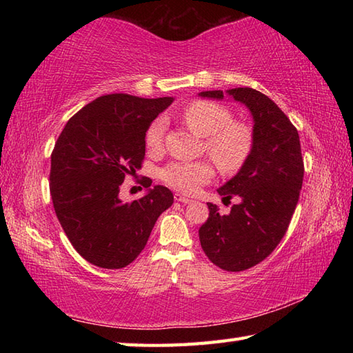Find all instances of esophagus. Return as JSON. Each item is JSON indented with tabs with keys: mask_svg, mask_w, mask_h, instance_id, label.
Instances as JSON below:
<instances>
[{
	"mask_svg": "<svg viewBox=\"0 0 353 353\" xmlns=\"http://www.w3.org/2000/svg\"><path fill=\"white\" fill-rule=\"evenodd\" d=\"M174 200H176V201H181V203H183V205H188V203H191V201H192L190 197L183 196V194H176Z\"/></svg>",
	"mask_w": 353,
	"mask_h": 353,
	"instance_id": "34e87169",
	"label": "esophagus"
}]
</instances>
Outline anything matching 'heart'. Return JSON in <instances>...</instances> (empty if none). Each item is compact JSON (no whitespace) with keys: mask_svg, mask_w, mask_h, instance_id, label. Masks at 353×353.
<instances>
[{"mask_svg":"<svg viewBox=\"0 0 353 353\" xmlns=\"http://www.w3.org/2000/svg\"><path fill=\"white\" fill-rule=\"evenodd\" d=\"M182 121L205 138V152L223 172H236L249 159L253 148V132L243 121H234L232 112L211 100H194L181 112ZM165 119L156 118L145 130V145L161 152L165 137ZM211 162L174 161L162 168L165 185L185 194L197 192L201 185L214 177Z\"/></svg>","mask_w":353,"mask_h":353,"instance_id":"b5f03b06","label":"heart"}]
</instances>
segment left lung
I'll list each match as a JSON object with an SVG mask.
<instances>
[{
    "label": "left lung",
    "mask_w": 353,
    "mask_h": 353,
    "mask_svg": "<svg viewBox=\"0 0 353 353\" xmlns=\"http://www.w3.org/2000/svg\"><path fill=\"white\" fill-rule=\"evenodd\" d=\"M253 115V148L235 177L219 188L223 201L236 197L228 215L208 203L209 219L199 229L209 261L226 272H243L264 261L287 234L303 183L297 129L267 95L252 88L229 89ZM201 97L223 99V91Z\"/></svg>",
    "instance_id": "obj_1"
}]
</instances>
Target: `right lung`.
<instances>
[{
	"label": "right lung",
	"instance_id": "obj_1",
	"mask_svg": "<svg viewBox=\"0 0 353 353\" xmlns=\"http://www.w3.org/2000/svg\"><path fill=\"white\" fill-rule=\"evenodd\" d=\"M172 99L129 94L99 97L81 108L59 134L51 153L52 206L70 243L100 268H123L144 250L156 220L174 197L157 185L132 203L119 186L145 156V130ZM152 185L148 177L141 181Z\"/></svg>",
	"mask_w": 353,
	"mask_h": 353
}]
</instances>
